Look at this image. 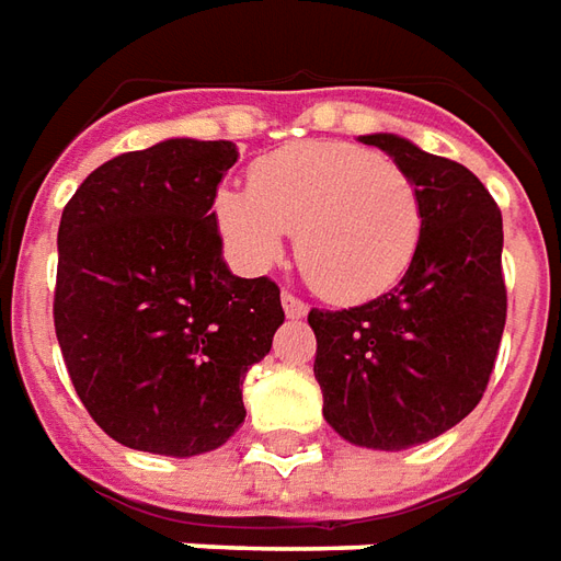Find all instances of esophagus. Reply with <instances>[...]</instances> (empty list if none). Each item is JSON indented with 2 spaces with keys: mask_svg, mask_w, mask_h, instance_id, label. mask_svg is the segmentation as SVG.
I'll return each mask as SVG.
<instances>
[{
  "mask_svg": "<svg viewBox=\"0 0 561 561\" xmlns=\"http://www.w3.org/2000/svg\"><path fill=\"white\" fill-rule=\"evenodd\" d=\"M280 305H284L287 318H305V314H308V305H305L299 296H293V293H284V296H280Z\"/></svg>",
  "mask_w": 561,
  "mask_h": 561,
  "instance_id": "esophagus-1",
  "label": "esophagus"
}]
</instances>
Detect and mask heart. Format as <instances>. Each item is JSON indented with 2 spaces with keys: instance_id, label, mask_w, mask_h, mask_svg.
<instances>
[{
  "instance_id": "1",
  "label": "heart",
  "mask_w": 561,
  "mask_h": 561,
  "mask_svg": "<svg viewBox=\"0 0 561 561\" xmlns=\"http://www.w3.org/2000/svg\"><path fill=\"white\" fill-rule=\"evenodd\" d=\"M216 226L241 265L262 272L296 231V265L323 299L363 302L391 289L421 241V195L397 161L363 146L311 140L250 168V192L222 188Z\"/></svg>"
}]
</instances>
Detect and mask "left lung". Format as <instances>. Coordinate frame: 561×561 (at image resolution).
Segmentation results:
<instances>
[{
	"instance_id": "left-lung-1",
	"label": "left lung",
	"mask_w": 561,
	"mask_h": 561,
	"mask_svg": "<svg viewBox=\"0 0 561 561\" xmlns=\"http://www.w3.org/2000/svg\"><path fill=\"white\" fill-rule=\"evenodd\" d=\"M415 180L421 241L403 280L373 302L311 308L323 415L354 446L409 449L446 434L485 393L507 323L504 226L489 188L458 161L369 134Z\"/></svg>"
}]
</instances>
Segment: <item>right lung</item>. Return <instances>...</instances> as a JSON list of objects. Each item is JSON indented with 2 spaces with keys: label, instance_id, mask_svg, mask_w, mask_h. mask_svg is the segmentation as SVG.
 Returning <instances> with one entry per match:
<instances>
[{
  "label": "right lung",
  "instance_id": "add662e5",
  "mask_svg": "<svg viewBox=\"0 0 561 561\" xmlns=\"http://www.w3.org/2000/svg\"><path fill=\"white\" fill-rule=\"evenodd\" d=\"M229 140H164L115 156L76 188L57 231L54 330L88 415L127 449H219L243 376L284 323L272 277L222 262L216 185Z\"/></svg>",
  "mask_w": 561,
  "mask_h": 561
}]
</instances>
